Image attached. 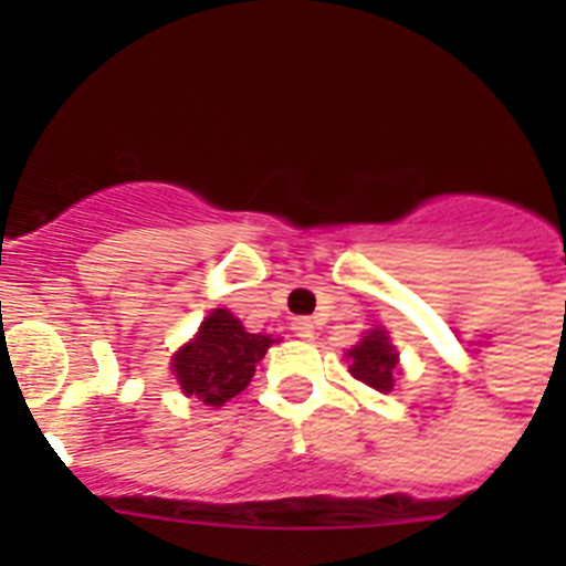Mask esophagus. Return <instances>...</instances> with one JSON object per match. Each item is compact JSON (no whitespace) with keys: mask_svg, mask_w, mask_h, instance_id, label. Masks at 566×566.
Returning a JSON list of instances; mask_svg holds the SVG:
<instances>
[{"mask_svg":"<svg viewBox=\"0 0 566 566\" xmlns=\"http://www.w3.org/2000/svg\"><path fill=\"white\" fill-rule=\"evenodd\" d=\"M292 332L294 337L300 339H314V334H317V323H314L312 317H297L292 323Z\"/></svg>","mask_w":566,"mask_h":566,"instance_id":"obj_1","label":"esophagus"}]
</instances>
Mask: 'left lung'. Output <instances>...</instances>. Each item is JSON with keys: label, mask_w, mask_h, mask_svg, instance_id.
<instances>
[{"label": "left lung", "mask_w": 566, "mask_h": 566, "mask_svg": "<svg viewBox=\"0 0 566 566\" xmlns=\"http://www.w3.org/2000/svg\"><path fill=\"white\" fill-rule=\"evenodd\" d=\"M345 359L352 363L348 365L352 377L365 382L368 388H374V391L388 394L394 388L399 354L391 345V339H388L385 328H374V332L365 334L357 345H352L345 352Z\"/></svg>", "instance_id": "left-lung-1"}]
</instances>
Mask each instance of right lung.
<instances>
[{
    "label": "right lung",
    "mask_w": 566,
    "mask_h": 566,
    "mask_svg": "<svg viewBox=\"0 0 566 566\" xmlns=\"http://www.w3.org/2000/svg\"><path fill=\"white\" fill-rule=\"evenodd\" d=\"M272 334H249L229 308H214L201 328L172 357V374L187 397L203 405H223L238 397L266 357Z\"/></svg>",
    "instance_id": "add662e5"
}]
</instances>
